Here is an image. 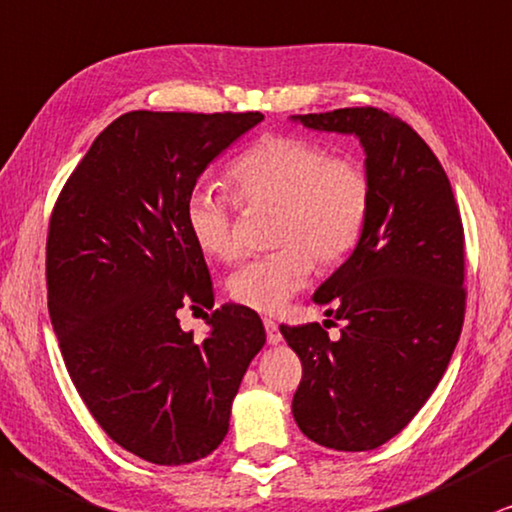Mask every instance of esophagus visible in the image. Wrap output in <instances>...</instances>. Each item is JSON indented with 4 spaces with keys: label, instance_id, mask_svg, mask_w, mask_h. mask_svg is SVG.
Segmentation results:
<instances>
[{
    "label": "esophagus",
    "instance_id": "34e87169",
    "mask_svg": "<svg viewBox=\"0 0 512 512\" xmlns=\"http://www.w3.org/2000/svg\"><path fill=\"white\" fill-rule=\"evenodd\" d=\"M264 331H267L269 345H278V342L283 340L281 331H278V323L274 319H264Z\"/></svg>",
    "mask_w": 512,
    "mask_h": 512
}]
</instances>
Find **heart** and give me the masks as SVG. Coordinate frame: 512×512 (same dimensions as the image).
I'll return each instance as SVG.
<instances>
[{
    "label": "heart",
    "mask_w": 512,
    "mask_h": 512,
    "mask_svg": "<svg viewBox=\"0 0 512 512\" xmlns=\"http://www.w3.org/2000/svg\"><path fill=\"white\" fill-rule=\"evenodd\" d=\"M229 181L248 208H278L271 241L278 250L243 264L229 278L231 300L262 314L281 312L319 264H338L357 248L373 205L371 174L359 160L333 155L307 137H264L238 155ZM184 224L198 250L219 262L243 255L234 200L196 186Z\"/></svg>",
    "instance_id": "b5f03b06"
}]
</instances>
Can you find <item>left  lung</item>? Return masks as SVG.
Instances as JSON below:
<instances>
[{
    "label": "left lung",
    "mask_w": 512,
    "mask_h": 512,
    "mask_svg": "<svg viewBox=\"0 0 512 512\" xmlns=\"http://www.w3.org/2000/svg\"><path fill=\"white\" fill-rule=\"evenodd\" d=\"M293 120L354 134L373 181L364 236L314 293L342 321L340 338H328V321L281 326L302 361L293 416L316 444L371 451L411 423L461 338V212L437 155L404 120L371 106Z\"/></svg>",
    "instance_id": "8db88e82"
}]
</instances>
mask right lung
<instances>
[{
    "label": "right lung",
    "instance_id": "add662e5",
    "mask_svg": "<svg viewBox=\"0 0 512 512\" xmlns=\"http://www.w3.org/2000/svg\"><path fill=\"white\" fill-rule=\"evenodd\" d=\"M262 113L132 111L113 120L70 174L47 236L49 316L70 380L103 432L155 465L205 458L264 326L243 304L181 331L179 309L215 307L184 203L219 153Z\"/></svg>",
    "mask_w": 512,
    "mask_h": 512
}]
</instances>
